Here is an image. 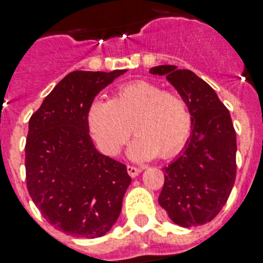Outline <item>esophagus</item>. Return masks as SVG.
Segmentation results:
<instances>
[{
    "instance_id": "esophagus-1",
    "label": "esophagus",
    "mask_w": 263,
    "mask_h": 263,
    "mask_svg": "<svg viewBox=\"0 0 263 263\" xmlns=\"http://www.w3.org/2000/svg\"><path fill=\"white\" fill-rule=\"evenodd\" d=\"M127 171H128V175L131 176V178H135V176H138L139 174H140V168H138V167H135V165H127Z\"/></svg>"
}]
</instances>
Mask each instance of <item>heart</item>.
Here are the masks:
<instances>
[{
	"label": "heart",
	"mask_w": 263,
	"mask_h": 263,
	"mask_svg": "<svg viewBox=\"0 0 263 263\" xmlns=\"http://www.w3.org/2000/svg\"><path fill=\"white\" fill-rule=\"evenodd\" d=\"M88 125L105 155H118L131 136L128 154L138 162L175 156L189 140L193 114L187 100L147 80L125 83L109 100H95L88 109Z\"/></svg>",
	"instance_id": "obj_1"
}]
</instances>
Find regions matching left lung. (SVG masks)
Wrapping results in <instances>:
<instances>
[{"label":"left lung","mask_w":263,"mask_h":263,"mask_svg":"<svg viewBox=\"0 0 263 263\" xmlns=\"http://www.w3.org/2000/svg\"><path fill=\"white\" fill-rule=\"evenodd\" d=\"M149 72L164 74L193 114V131L186 147L164 167L159 204L174 223L202 226L219 214L235 182L237 136L230 112L215 90L191 70L159 65Z\"/></svg>","instance_id":"1"}]
</instances>
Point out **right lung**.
<instances>
[{
  "label": "right lung",
  "instance_id": "1",
  "mask_svg": "<svg viewBox=\"0 0 263 263\" xmlns=\"http://www.w3.org/2000/svg\"><path fill=\"white\" fill-rule=\"evenodd\" d=\"M124 72H70L29 120L26 187L43 217L68 235L103 237L120 215L131 176L95 148L87 115L95 96Z\"/></svg>",
  "mask_w": 263,
  "mask_h": 263
}]
</instances>
